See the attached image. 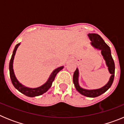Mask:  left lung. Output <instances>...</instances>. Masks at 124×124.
I'll return each instance as SVG.
<instances>
[{
    "instance_id": "8db88e82",
    "label": "left lung",
    "mask_w": 124,
    "mask_h": 124,
    "mask_svg": "<svg viewBox=\"0 0 124 124\" xmlns=\"http://www.w3.org/2000/svg\"><path fill=\"white\" fill-rule=\"evenodd\" d=\"M89 40H91V45L95 50H99L101 52L103 58L105 60L106 64L108 68V71L111 74L109 81L104 86L99 89H87L80 86L79 83V72L78 68H76L73 74V83L76 90L81 94L88 97H96L102 94L103 93L107 91L112 86L114 81L115 74V64L113 58L111 55V51L110 47L106 44L102 38L98 34L88 33L87 34Z\"/></svg>"
}]
</instances>
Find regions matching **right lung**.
I'll return each mask as SVG.
<instances>
[{
  "instance_id": "obj_1",
  "label": "right lung",
  "mask_w": 124,
  "mask_h": 124,
  "mask_svg": "<svg viewBox=\"0 0 124 124\" xmlns=\"http://www.w3.org/2000/svg\"><path fill=\"white\" fill-rule=\"evenodd\" d=\"M20 43H18L17 45L15 46V48H14V51H13V54L12 55V58H11L10 61V76L12 83L14 87L17 89L18 91L20 92V93H22V94H23L25 96H28V97H35V96H40V95L44 94V93H45L46 92L48 91V89L51 87V85H52L53 82L54 81L56 74H58L61 70H63L64 66H60V67H58V68L55 69V70L51 73V74H50V76H49L48 80L46 81V83H44L43 85H41V86H39V87H35V88H32V87H27V86H24V85H23L21 83H20V82L18 81V80L17 79L16 76H15V73H14V68H13V67H14V66H13V64H14V58H15V53H16L17 48H18V47L20 46Z\"/></svg>"
}]
</instances>
